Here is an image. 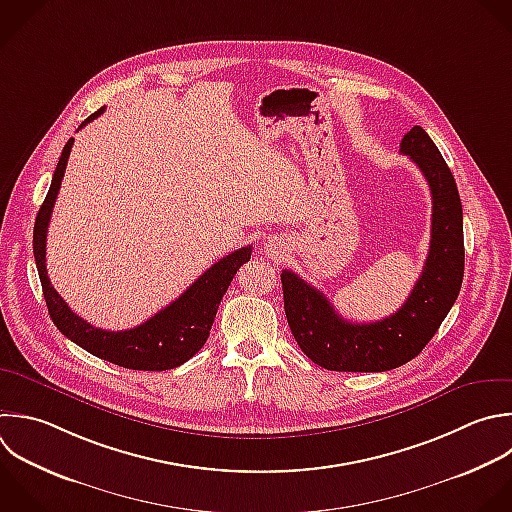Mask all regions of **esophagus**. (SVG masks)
<instances>
[{"label": "esophagus", "instance_id": "obj_1", "mask_svg": "<svg viewBox=\"0 0 512 512\" xmlns=\"http://www.w3.org/2000/svg\"><path fill=\"white\" fill-rule=\"evenodd\" d=\"M266 254H268L270 258H274V260H280V258L286 254V244H284L282 240L272 238V240L266 242Z\"/></svg>", "mask_w": 512, "mask_h": 512}]
</instances>
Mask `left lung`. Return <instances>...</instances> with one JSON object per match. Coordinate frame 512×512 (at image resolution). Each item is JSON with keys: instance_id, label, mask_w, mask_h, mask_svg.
<instances>
[{"instance_id": "1", "label": "left lung", "mask_w": 512, "mask_h": 512, "mask_svg": "<svg viewBox=\"0 0 512 512\" xmlns=\"http://www.w3.org/2000/svg\"><path fill=\"white\" fill-rule=\"evenodd\" d=\"M428 182L432 196L430 248L406 302L390 316L358 324L344 320L328 298L292 270L280 274L288 326L302 352L338 372H384L418 356L430 342L464 276L462 206L454 176L430 136L414 126L400 142Z\"/></svg>"}]
</instances>
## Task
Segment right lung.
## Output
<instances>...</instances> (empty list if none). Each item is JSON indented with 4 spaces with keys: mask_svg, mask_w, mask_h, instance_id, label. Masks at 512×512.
<instances>
[{
    "mask_svg": "<svg viewBox=\"0 0 512 512\" xmlns=\"http://www.w3.org/2000/svg\"><path fill=\"white\" fill-rule=\"evenodd\" d=\"M100 108L86 118L80 130L104 114ZM74 146V138L68 140L60 156L58 168L52 178L48 196L38 212L34 226V256L42 280L48 312L58 330L72 342L88 350L90 354L104 358L112 364L132 370H170L190 360L208 340L212 322L216 318L222 296L226 294L234 274L252 256V246H244L208 268L182 296H178L164 310L154 314L144 324L130 330H102L74 314L66 300L54 290L46 270V236L52 218V210L62 186V178L68 166V158Z\"/></svg>",
    "mask_w": 512,
    "mask_h": 512,
    "instance_id": "right-lung-1",
    "label": "right lung"
}]
</instances>
